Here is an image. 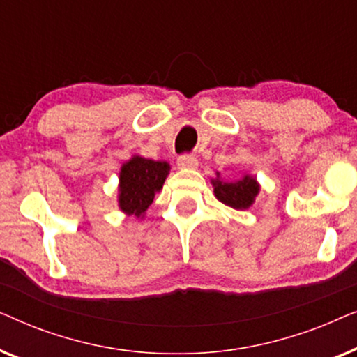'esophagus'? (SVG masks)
Here are the masks:
<instances>
[{
	"label": "esophagus",
	"instance_id": "34e87169",
	"mask_svg": "<svg viewBox=\"0 0 357 357\" xmlns=\"http://www.w3.org/2000/svg\"><path fill=\"white\" fill-rule=\"evenodd\" d=\"M178 167L180 169H197L198 159L192 154H183L178 158Z\"/></svg>",
	"mask_w": 357,
	"mask_h": 357
}]
</instances>
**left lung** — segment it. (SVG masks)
I'll return each mask as SVG.
<instances>
[{
  "mask_svg": "<svg viewBox=\"0 0 357 357\" xmlns=\"http://www.w3.org/2000/svg\"><path fill=\"white\" fill-rule=\"evenodd\" d=\"M211 183L214 187V195L219 202L234 209L250 208L258 192H260V185H258L255 177H250V175H245L237 182H222L218 174V177L213 178Z\"/></svg>",
  "mask_w": 357,
  "mask_h": 357,
  "instance_id": "obj_1",
  "label": "left lung"
}]
</instances>
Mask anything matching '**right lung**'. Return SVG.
I'll use <instances>...</instances> for the list:
<instances>
[{"instance_id": "1", "label": "right lung", "mask_w": 357, "mask_h": 357, "mask_svg": "<svg viewBox=\"0 0 357 357\" xmlns=\"http://www.w3.org/2000/svg\"><path fill=\"white\" fill-rule=\"evenodd\" d=\"M170 165L162 160H153L133 155L121 165L119 185V206L128 216L143 218L153 203L155 192L162 188Z\"/></svg>"}]
</instances>
